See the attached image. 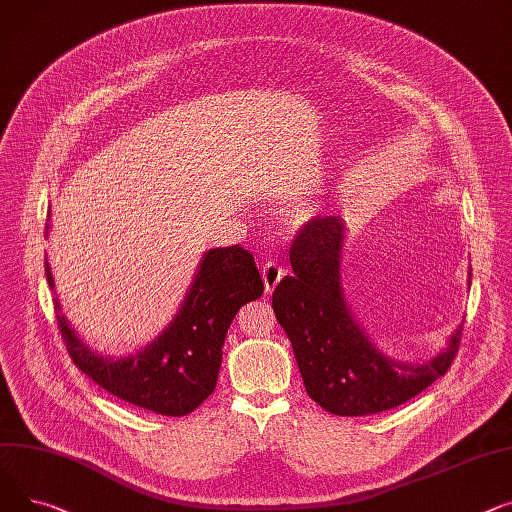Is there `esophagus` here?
I'll use <instances>...</instances> for the list:
<instances>
[{
  "instance_id": "1",
  "label": "esophagus",
  "mask_w": 512,
  "mask_h": 512,
  "mask_svg": "<svg viewBox=\"0 0 512 512\" xmlns=\"http://www.w3.org/2000/svg\"><path fill=\"white\" fill-rule=\"evenodd\" d=\"M283 277H285V268L279 266L277 262L268 260L262 264V281H264V289L268 295L277 289V285L281 283Z\"/></svg>"
}]
</instances>
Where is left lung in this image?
<instances>
[{
	"mask_svg": "<svg viewBox=\"0 0 512 512\" xmlns=\"http://www.w3.org/2000/svg\"><path fill=\"white\" fill-rule=\"evenodd\" d=\"M345 225L337 217L310 219L297 231L289 260L293 275L273 293V310L291 341L308 395L328 413L372 415L399 407L453 366L463 326L424 366L382 355L353 320L341 289Z\"/></svg>",
	"mask_w": 512,
	"mask_h": 512,
	"instance_id": "8db88e82",
	"label": "left lung"
}]
</instances>
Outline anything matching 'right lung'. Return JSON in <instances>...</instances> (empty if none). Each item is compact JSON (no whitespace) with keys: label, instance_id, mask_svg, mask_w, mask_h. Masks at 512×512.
Segmentation results:
<instances>
[{"label":"right lung","instance_id":"add662e5","mask_svg":"<svg viewBox=\"0 0 512 512\" xmlns=\"http://www.w3.org/2000/svg\"><path fill=\"white\" fill-rule=\"evenodd\" d=\"M49 225H45V237ZM47 283L53 289L45 260ZM264 291L254 256L239 244L204 254L186 302L142 351L124 359L90 351L62 316L55 299V318L66 349L90 380L113 397L159 415L182 417L206 401L217 386L227 328L244 304Z\"/></svg>","mask_w":512,"mask_h":512}]
</instances>
